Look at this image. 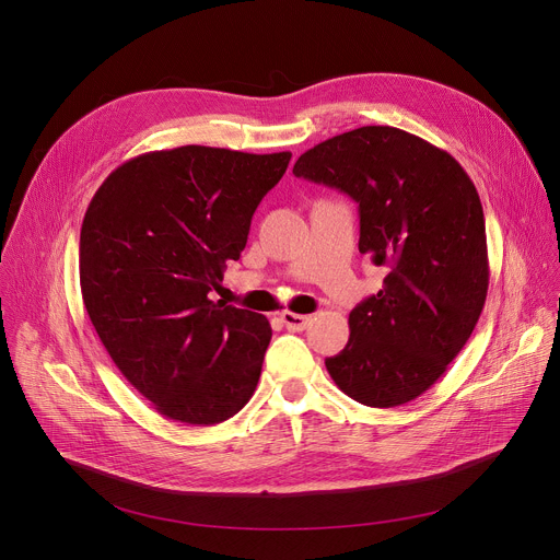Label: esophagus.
Here are the masks:
<instances>
[{"mask_svg":"<svg viewBox=\"0 0 560 560\" xmlns=\"http://www.w3.org/2000/svg\"><path fill=\"white\" fill-rule=\"evenodd\" d=\"M281 322L288 330L292 332H301L312 324V316L310 314H294V312H283L281 314Z\"/></svg>","mask_w":560,"mask_h":560,"instance_id":"34e87169","label":"esophagus"}]
</instances>
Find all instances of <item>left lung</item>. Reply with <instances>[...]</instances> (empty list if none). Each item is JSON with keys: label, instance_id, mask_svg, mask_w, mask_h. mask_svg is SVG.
<instances>
[{"label": "left lung", "instance_id": "8db88e82", "mask_svg": "<svg viewBox=\"0 0 560 560\" xmlns=\"http://www.w3.org/2000/svg\"><path fill=\"white\" fill-rule=\"evenodd\" d=\"M296 177L359 203V253L389 272L350 312L348 346L326 359L343 394L396 408L430 389L474 332L490 264L478 192L456 159L392 126H363L305 150Z\"/></svg>", "mask_w": 560, "mask_h": 560}]
</instances>
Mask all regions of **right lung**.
<instances>
[{
	"mask_svg": "<svg viewBox=\"0 0 560 560\" xmlns=\"http://www.w3.org/2000/svg\"><path fill=\"white\" fill-rule=\"evenodd\" d=\"M290 156L154 150L115 168L89 203L79 236L86 312L119 372L166 419L214 425L257 389L268 318L210 292L242 257Z\"/></svg>",
	"mask_w": 560,
	"mask_h": 560,
	"instance_id": "add662e5",
	"label": "right lung"
}]
</instances>
